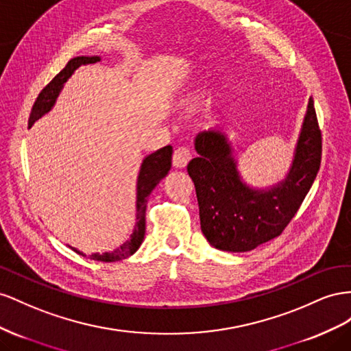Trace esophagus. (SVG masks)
<instances>
[{
    "label": "esophagus",
    "instance_id": "obj_1",
    "mask_svg": "<svg viewBox=\"0 0 351 351\" xmlns=\"http://www.w3.org/2000/svg\"><path fill=\"white\" fill-rule=\"evenodd\" d=\"M191 157H193L191 149H189L188 147H178L173 153V166L182 169L188 165Z\"/></svg>",
    "mask_w": 351,
    "mask_h": 351
}]
</instances>
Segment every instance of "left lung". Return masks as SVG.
<instances>
[{
  "label": "left lung",
  "instance_id": "8db88e82",
  "mask_svg": "<svg viewBox=\"0 0 351 351\" xmlns=\"http://www.w3.org/2000/svg\"><path fill=\"white\" fill-rule=\"evenodd\" d=\"M195 149L198 157L186 170L195 185L204 237L223 252H250L282 234L317 175L322 134L313 98L308 99L293 166L272 188L253 189L241 181L231 144L220 131L197 135Z\"/></svg>",
  "mask_w": 351,
  "mask_h": 351
}]
</instances>
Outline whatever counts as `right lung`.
Returning a JSON list of instances; mask_svg holds the SVG:
<instances>
[{
	"instance_id": "add662e5",
	"label": "right lung",
	"mask_w": 351,
	"mask_h": 351,
	"mask_svg": "<svg viewBox=\"0 0 351 351\" xmlns=\"http://www.w3.org/2000/svg\"><path fill=\"white\" fill-rule=\"evenodd\" d=\"M99 62V57H75L70 60V62L66 64V67L60 72L54 79L49 82L41 93H39L36 101L32 107L31 116H29V126H32L39 117H43L45 113H48L51 107L54 106L56 99L62 91L63 85L67 82V79L72 76V73L79 66H85V64H91ZM172 153L173 148L172 145H166L163 148L157 149V152L152 153L144 158V162L141 165V170H139L138 175V184H136V222H135V229L131 235V238L128 239L126 243H123L117 250H114L113 253H94L89 256V258L97 260V262H117V260L126 258L129 256H132L136 250L141 245L144 235H145V210H147V199L152 194L156 185L162 181V179L167 175L170 170V166H172ZM73 252L82 254L81 252H77L76 248H73Z\"/></svg>"
}]
</instances>
